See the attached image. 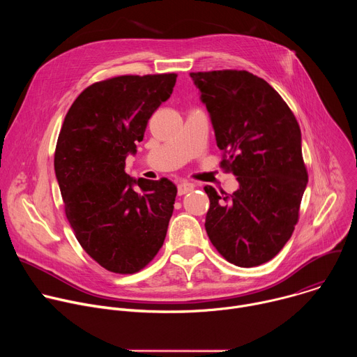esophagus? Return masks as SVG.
Instances as JSON below:
<instances>
[{"mask_svg": "<svg viewBox=\"0 0 357 357\" xmlns=\"http://www.w3.org/2000/svg\"><path fill=\"white\" fill-rule=\"evenodd\" d=\"M195 189V183H190V182H182L178 185V195H185V193H189Z\"/></svg>", "mask_w": 357, "mask_h": 357, "instance_id": "obj_1", "label": "esophagus"}]
</instances>
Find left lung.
<instances>
[{
	"label": "left lung",
	"instance_id": "obj_1",
	"mask_svg": "<svg viewBox=\"0 0 357 357\" xmlns=\"http://www.w3.org/2000/svg\"><path fill=\"white\" fill-rule=\"evenodd\" d=\"M211 113L220 168L237 176L227 195L205 186L211 206L206 233L229 263L256 267L291 238L308 182L299 124L264 79L247 70L192 72Z\"/></svg>",
	"mask_w": 357,
	"mask_h": 357
}]
</instances>
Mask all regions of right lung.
<instances>
[{
	"label": "right lung",
	"instance_id": "obj_1",
	"mask_svg": "<svg viewBox=\"0 0 357 357\" xmlns=\"http://www.w3.org/2000/svg\"><path fill=\"white\" fill-rule=\"evenodd\" d=\"M176 76L123 75L90 84L58 137L55 172L66 219L89 256L116 274L145 268L167 236L176 186L167 178L132 179L126 158L171 97Z\"/></svg>",
	"mask_w": 357,
	"mask_h": 357
}]
</instances>
